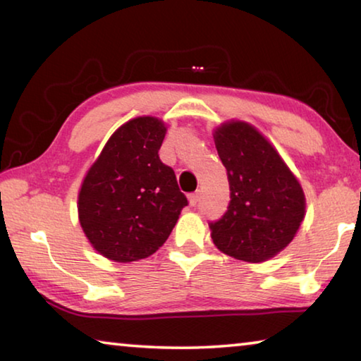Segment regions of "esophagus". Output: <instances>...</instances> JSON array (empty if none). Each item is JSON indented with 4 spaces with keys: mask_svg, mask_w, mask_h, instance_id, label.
<instances>
[{
    "mask_svg": "<svg viewBox=\"0 0 361 361\" xmlns=\"http://www.w3.org/2000/svg\"><path fill=\"white\" fill-rule=\"evenodd\" d=\"M199 199H200V194H199V192H192V194H189V204H191L192 207L197 205Z\"/></svg>",
    "mask_w": 361,
    "mask_h": 361,
    "instance_id": "34e87169",
    "label": "esophagus"
}]
</instances>
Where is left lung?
Returning <instances> with one entry per match:
<instances>
[{"instance_id":"obj_1","label":"left lung","mask_w":361,"mask_h":361,"mask_svg":"<svg viewBox=\"0 0 361 361\" xmlns=\"http://www.w3.org/2000/svg\"><path fill=\"white\" fill-rule=\"evenodd\" d=\"M228 170L231 202L210 221L213 243L235 259L261 262L276 256L296 235L304 219V192L282 157L247 122H229L215 132Z\"/></svg>"}]
</instances>
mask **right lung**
<instances>
[{
    "label": "right lung",
    "instance_id": "right-lung-1",
    "mask_svg": "<svg viewBox=\"0 0 361 361\" xmlns=\"http://www.w3.org/2000/svg\"><path fill=\"white\" fill-rule=\"evenodd\" d=\"M164 137L166 126L156 118L126 122L85 175L79 223L108 259L130 262L157 252L188 205L173 169L159 157Z\"/></svg>",
    "mask_w": 361,
    "mask_h": 361
}]
</instances>
